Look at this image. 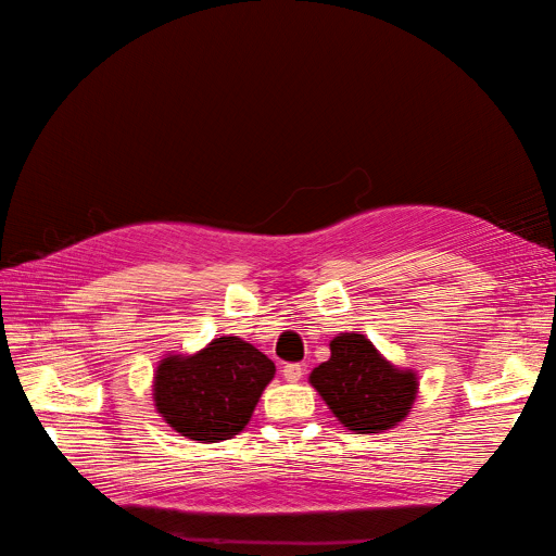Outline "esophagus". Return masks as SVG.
Instances as JSON below:
<instances>
[{
    "mask_svg": "<svg viewBox=\"0 0 556 556\" xmlns=\"http://www.w3.org/2000/svg\"><path fill=\"white\" fill-rule=\"evenodd\" d=\"M281 372H285L289 382H299L303 377V365L301 363H287L285 370H281Z\"/></svg>",
    "mask_w": 556,
    "mask_h": 556,
    "instance_id": "esophagus-1",
    "label": "esophagus"
}]
</instances>
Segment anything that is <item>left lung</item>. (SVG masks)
<instances>
[{"label":"left lung","instance_id":"obj_1","mask_svg":"<svg viewBox=\"0 0 556 556\" xmlns=\"http://www.w3.org/2000/svg\"><path fill=\"white\" fill-rule=\"evenodd\" d=\"M329 349L332 356L311 372V384L344 428L380 432L408 416L418 392L416 375L396 370L363 334H341Z\"/></svg>","mask_w":556,"mask_h":556}]
</instances>
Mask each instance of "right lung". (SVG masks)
Wrapping results in <instances>:
<instances>
[{
	"mask_svg": "<svg viewBox=\"0 0 556 556\" xmlns=\"http://www.w3.org/2000/svg\"><path fill=\"white\" fill-rule=\"evenodd\" d=\"M275 363L239 337H219L198 356L162 361L155 377V406L188 440L219 442L239 434Z\"/></svg>",
	"mask_w": 556,
	"mask_h": 556,
	"instance_id": "obj_1",
	"label": "right lung"
}]
</instances>
